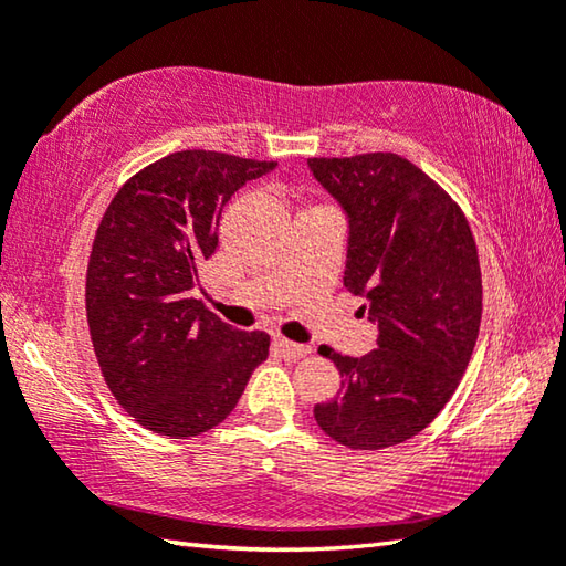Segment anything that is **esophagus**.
<instances>
[{
    "label": "esophagus",
    "mask_w": 566,
    "mask_h": 566,
    "mask_svg": "<svg viewBox=\"0 0 566 566\" xmlns=\"http://www.w3.org/2000/svg\"><path fill=\"white\" fill-rule=\"evenodd\" d=\"M274 349L280 352L284 359H302V357H306V354L312 352L310 344H296V342H290V339H284V337H276L274 339Z\"/></svg>",
    "instance_id": "34e87169"
}]
</instances>
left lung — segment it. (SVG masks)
Returning a JSON list of instances; mask_svg holds the SVG:
<instances>
[{
  "label": "left lung",
  "instance_id": "1",
  "mask_svg": "<svg viewBox=\"0 0 566 566\" xmlns=\"http://www.w3.org/2000/svg\"><path fill=\"white\" fill-rule=\"evenodd\" d=\"M349 219L344 286L377 322V349L337 364L339 397L314 407L324 434L349 449H385L444 409L472 359L482 272L462 209L391 151L306 161Z\"/></svg>",
  "mask_w": 566,
  "mask_h": 566
}]
</instances>
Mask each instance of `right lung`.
Here are the masks:
<instances>
[{"mask_svg":"<svg viewBox=\"0 0 566 566\" xmlns=\"http://www.w3.org/2000/svg\"><path fill=\"white\" fill-rule=\"evenodd\" d=\"M274 167L175 151L124 181L102 217L87 266L90 334L114 399L149 432L187 439L217 427L270 354V334L229 327L195 290L224 205Z\"/></svg>","mask_w":566,"mask_h":566,"instance_id":"obj_1","label":"right lung"}]
</instances>
